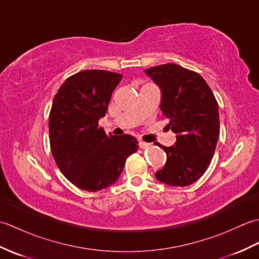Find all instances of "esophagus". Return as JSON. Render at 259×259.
<instances>
[{"mask_svg": "<svg viewBox=\"0 0 259 259\" xmlns=\"http://www.w3.org/2000/svg\"><path fill=\"white\" fill-rule=\"evenodd\" d=\"M138 145H139V148H141V149H148V148L151 147L150 144H147V142H145V141H139Z\"/></svg>", "mask_w": 259, "mask_h": 259, "instance_id": "obj_1", "label": "esophagus"}]
</instances>
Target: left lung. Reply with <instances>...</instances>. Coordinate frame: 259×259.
Here are the masks:
<instances>
[{"instance_id": "1", "label": "left lung", "mask_w": 259, "mask_h": 259, "mask_svg": "<svg viewBox=\"0 0 259 259\" xmlns=\"http://www.w3.org/2000/svg\"><path fill=\"white\" fill-rule=\"evenodd\" d=\"M145 72L160 87V109L177 135L176 146L157 144L167 153V162L155 176L169 186H189L206 171L216 149L217 100L199 73L178 64H161Z\"/></svg>"}]
</instances>
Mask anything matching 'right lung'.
Returning <instances> with one entry per match:
<instances>
[{"mask_svg":"<svg viewBox=\"0 0 259 259\" xmlns=\"http://www.w3.org/2000/svg\"><path fill=\"white\" fill-rule=\"evenodd\" d=\"M122 75L106 70H84L69 76L54 96L49 135L54 160L75 187L95 192L113 185L124 162L138 150L130 135H107L99 119Z\"/></svg>","mask_w":259,"mask_h":259,"instance_id":"add662e5","label":"right lung"}]
</instances>
